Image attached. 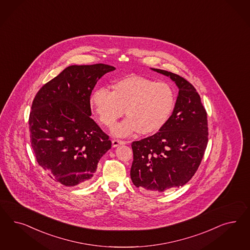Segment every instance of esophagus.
<instances>
[{
  "instance_id": "34e87169",
  "label": "esophagus",
  "mask_w": 250,
  "mask_h": 250,
  "mask_svg": "<svg viewBox=\"0 0 250 250\" xmlns=\"http://www.w3.org/2000/svg\"><path fill=\"white\" fill-rule=\"evenodd\" d=\"M127 142L125 141H121V140H113L112 141V146L113 147H117L119 145H126Z\"/></svg>"
}]
</instances>
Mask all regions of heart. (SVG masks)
Listing matches in <instances>:
<instances>
[{
  "mask_svg": "<svg viewBox=\"0 0 250 250\" xmlns=\"http://www.w3.org/2000/svg\"><path fill=\"white\" fill-rule=\"evenodd\" d=\"M112 91L96 90L90 99L98 121L110 129L124 113L127 119L115 126L116 136L135 132L151 135L161 130L169 121L176 105V94L166 82H156L140 75H129L116 81Z\"/></svg>",
  "mask_w": 250,
  "mask_h": 250,
  "instance_id": "1",
  "label": "heart"
}]
</instances>
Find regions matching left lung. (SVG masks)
I'll list each match as a JSON object with an SVG mask.
<instances>
[{"instance_id": "1", "label": "left lung", "mask_w": 250, "mask_h": 250, "mask_svg": "<svg viewBox=\"0 0 250 250\" xmlns=\"http://www.w3.org/2000/svg\"><path fill=\"white\" fill-rule=\"evenodd\" d=\"M175 82L174 111L166 126L133 142L130 178L137 188L163 192L188 183L199 168L208 144L207 113L193 85L176 73L152 69Z\"/></svg>"}]
</instances>
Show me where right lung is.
I'll list each match as a JSON object with an SVG mask.
<instances>
[{
	"instance_id": "obj_1",
	"label": "right lung",
	"mask_w": 250,
	"mask_h": 250,
	"mask_svg": "<svg viewBox=\"0 0 250 250\" xmlns=\"http://www.w3.org/2000/svg\"><path fill=\"white\" fill-rule=\"evenodd\" d=\"M110 65H72L44 84L29 115L37 162L66 187L85 185L100 158L111 148L108 136L91 119L90 96Z\"/></svg>"
}]
</instances>
